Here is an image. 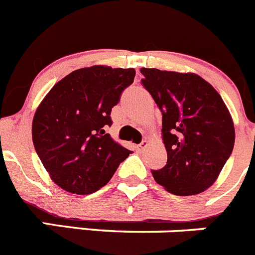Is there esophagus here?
I'll return each instance as SVG.
<instances>
[{"mask_svg":"<svg viewBox=\"0 0 255 255\" xmlns=\"http://www.w3.org/2000/svg\"><path fill=\"white\" fill-rule=\"evenodd\" d=\"M147 144H148V142H147V141H142L139 144H135L134 149H135V151H139V152H141V151H143L144 148H146Z\"/></svg>","mask_w":255,"mask_h":255,"instance_id":"esophagus-1","label":"esophagus"}]
</instances>
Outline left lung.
<instances>
[{
    "instance_id": "left-lung-1",
    "label": "left lung",
    "mask_w": 255,
    "mask_h": 255,
    "mask_svg": "<svg viewBox=\"0 0 255 255\" xmlns=\"http://www.w3.org/2000/svg\"><path fill=\"white\" fill-rule=\"evenodd\" d=\"M142 84L162 113L167 163L152 171L157 184L178 196L205 191L233 152L232 116L211 84L194 73L142 68Z\"/></svg>"
}]
</instances>
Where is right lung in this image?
I'll return each instance as SVG.
<instances>
[{
	"label": "right lung",
	"instance_id": "obj_1",
	"mask_svg": "<svg viewBox=\"0 0 255 255\" xmlns=\"http://www.w3.org/2000/svg\"><path fill=\"white\" fill-rule=\"evenodd\" d=\"M134 75V69L104 65L78 69L56 83L37 107L32 142L45 170L63 190L98 191L129 156L106 128Z\"/></svg>",
	"mask_w": 255,
	"mask_h": 255
}]
</instances>
